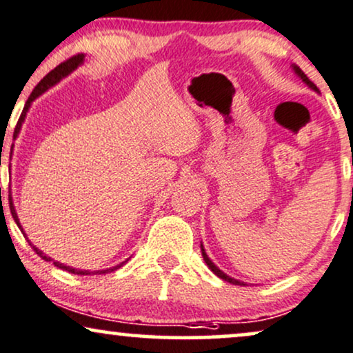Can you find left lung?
I'll list each match as a JSON object with an SVG mask.
<instances>
[{
  "mask_svg": "<svg viewBox=\"0 0 353 353\" xmlns=\"http://www.w3.org/2000/svg\"><path fill=\"white\" fill-rule=\"evenodd\" d=\"M291 67H292V70H294V74H296V75H298V77H299L301 80H303V82H304L305 85H307V87H309V88H311V90H314V92H316V93H319V88H317V87H316V85H314V83L311 82V80H309V79H307V75H305V74H304V72H303V70H301L298 65H294V63H292V65H291ZM201 252H202V256H203V261H205V265H207V266H209V270H210V271H214V274H217L220 279H223V281H227V283L236 284V286H246V283H243V281H240V279H235V278H232V276L225 274V273H223V271H222V270H220V268H219V266H217V265H215V263L210 260V258H209V254H207V253H205V248H203V245H202V243H201Z\"/></svg>",
  "mask_w": 353,
  "mask_h": 353,
  "instance_id": "obj_1",
  "label": "left lung"
}]
</instances>
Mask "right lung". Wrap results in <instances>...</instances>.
I'll list each match as a JSON object with an SVG mask.
<instances>
[{
    "label": "right lung",
    "instance_id": "obj_1",
    "mask_svg": "<svg viewBox=\"0 0 353 353\" xmlns=\"http://www.w3.org/2000/svg\"><path fill=\"white\" fill-rule=\"evenodd\" d=\"M83 61H85V55L83 54H79V55H74V57H70L69 61H65V62H62L61 65H57L55 67L54 70H50L48 75H46L44 79L41 80L39 83L36 85V88H34V92L31 93V97H29L28 99V101H26V105H24V110H23V113H21V118H19V121H18V125H16V130H14V138H18V134H19V131H21V126H23V123H24V120H26V114H28V112H29V108H31V103L34 100L37 99V97L39 95H42V93H44L46 90H49L50 87H52V85H55L57 82H61V80L63 79V77H67V75L69 74H72V72H74L75 69H77L79 65H82L83 63ZM11 215H12V219H14V222L18 223V227L21 228V232H23V235L26 236V233H24V230H23V227H21V223H19V219H18V214H16V209H14V205H12V202H11ZM28 239V236H26ZM29 245L32 246V250L34 252H36L37 254H39V256L42 258V260H46V261H52L55 266H57V268H61V270H65V271H69V273H74V274H105V273H112V271H117L118 268H121L123 265H125L126 261H123V263H120V265H117V266H112V268H107V270H99V271H88V270H75V268H72V266H67V265H63V263H59V261H55V260H52V258L50 256H48V254H44L41 252L39 248H37V246H34L31 241H29Z\"/></svg>",
    "mask_w": 353,
    "mask_h": 353
}]
</instances>
